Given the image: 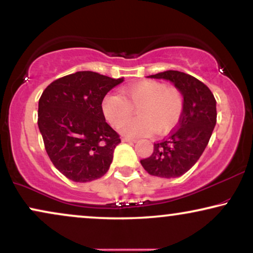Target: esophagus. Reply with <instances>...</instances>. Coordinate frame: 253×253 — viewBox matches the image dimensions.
Segmentation results:
<instances>
[{
	"label": "esophagus",
	"instance_id": "obj_1",
	"mask_svg": "<svg viewBox=\"0 0 253 253\" xmlns=\"http://www.w3.org/2000/svg\"><path fill=\"white\" fill-rule=\"evenodd\" d=\"M122 141H126V143H134L136 139H134V138H130V137H123Z\"/></svg>",
	"mask_w": 253,
	"mask_h": 253
}]
</instances>
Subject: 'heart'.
I'll return each instance as SVG.
<instances>
[{
    "label": "heart",
    "instance_id": "obj_1",
    "mask_svg": "<svg viewBox=\"0 0 253 253\" xmlns=\"http://www.w3.org/2000/svg\"><path fill=\"white\" fill-rule=\"evenodd\" d=\"M122 95L109 93L102 100V113L113 126H120L138 108L139 118L128 121L121 131L131 137L164 133L178 123L184 107L182 92L165 83L145 81L126 86Z\"/></svg>",
    "mask_w": 253,
    "mask_h": 253
}]
</instances>
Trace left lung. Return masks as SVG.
<instances>
[{
	"label": "left lung",
	"instance_id": "left-lung-1",
	"mask_svg": "<svg viewBox=\"0 0 253 253\" xmlns=\"http://www.w3.org/2000/svg\"><path fill=\"white\" fill-rule=\"evenodd\" d=\"M148 77L174 83L182 92L184 107L177 126L154 143L153 153L140 164L150 175L178 177L198 161L209 144L216 123L215 98L203 82L184 72L168 70Z\"/></svg>",
	"mask_w": 253,
	"mask_h": 253
}]
</instances>
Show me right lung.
I'll return each instance as SVG.
<instances>
[{
    "mask_svg": "<svg viewBox=\"0 0 253 253\" xmlns=\"http://www.w3.org/2000/svg\"><path fill=\"white\" fill-rule=\"evenodd\" d=\"M123 78L78 71L50 83L39 99L38 126L50 161L65 177L91 182L113 161L120 134L106 122L102 100Z\"/></svg>",
    "mask_w": 253,
    "mask_h": 253,
    "instance_id": "add662e5",
    "label": "right lung"
}]
</instances>
